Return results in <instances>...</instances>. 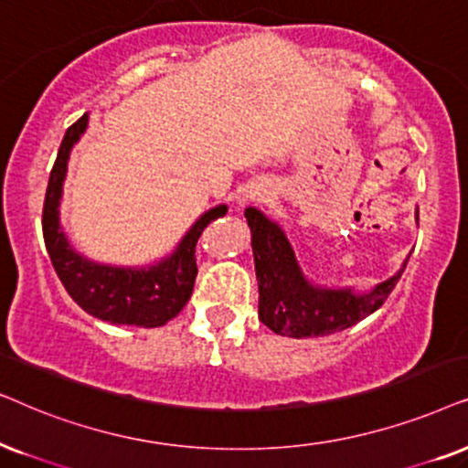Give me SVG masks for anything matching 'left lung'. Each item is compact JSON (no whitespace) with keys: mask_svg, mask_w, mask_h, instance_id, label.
Returning a JSON list of instances; mask_svg holds the SVG:
<instances>
[{"mask_svg":"<svg viewBox=\"0 0 468 468\" xmlns=\"http://www.w3.org/2000/svg\"><path fill=\"white\" fill-rule=\"evenodd\" d=\"M246 218L252 230L254 270L259 280V319L280 335L313 338L353 327L383 306L407 267L368 295H355L351 289H319L303 278L278 224L267 220L254 207L246 209Z\"/></svg>","mask_w":468,"mask_h":468,"instance_id":"1","label":"left lung"}]
</instances>
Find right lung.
<instances>
[{
  "instance_id": "obj_1",
  "label": "right lung",
  "mask_w": 468,
  "mask_h": 468,
  "mask_svg": "<svg viewBox=\"0 0 468 468\" xmlns=\"http://www.w3.org/2000/svg\"><path fill=\"white\" fill-rule=\"evenodd\" d=\"M87 128V113L66 130L58 160L48 177L45 207H42V235L68 295L85 313L113 325L162 327L182 313L195 289L197 278V241L205 227L227 214V205H218L198 218L173 257L149 270H122V267L91 263L68 246L64 230L59 229L61 184L66 177L68 155L79 136Z\"/></svg>"
}]
</instances>
